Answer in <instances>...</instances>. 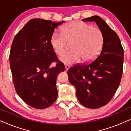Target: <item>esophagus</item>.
Returning <instances> with one entry per match:
<instances>
[{"label":"esophagus","instance_id":"1","mask_svg":"<svg viewBox=\"0 0 131 131\" xmlns=\"http://www.w3.org/2000/svg\"><path fill=\"white\" fill-rule=\"evenodd\" d=\"M70 68V66L68 65H65V69L66 70H68Z\"/></svg>","mask_w":131,"mask_h":131}]
</instances>
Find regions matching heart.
Instances as JSON below:
<instances>
[{
  "label": "heart",
  "mask_w": 131,
  "mask_h": 131,
  "mask_svg": "<svg viewBox=\"0 0 131 131\" xmlns=\"http://www.w3.org/2000/svg\"><path fill=\"white\" fill-rule=\"evenodd\" d=\"M61 34L54 32L50 39V46L58 55L66 49L67 43L72 42V50L62 55L59 60L66 65L95 59L102 51L104 36L102 30L88 23L74 21L64 25L60 29Z\"/></svg>",
  "instance_id": "b5f03b06"
}]
</instances>
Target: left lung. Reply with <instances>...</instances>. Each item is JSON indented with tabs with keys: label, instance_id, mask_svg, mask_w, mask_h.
I'll return each instance as SVG.
<instances>
[{
	"label": "left lung",
	"instance_id": "left-lung-1",
	"mask_svg": "<svg viewBox=\"0 0 131 131\" xmlns=\"http://www.w3.org/2000/svg\"><path fill=\"white\" fill-rule=\"evenodd\" d=\"M82 21L96 23L103 34L104 44L100 55L91 62L72 66L68 75L79 102L86 108L97 109L111 101L119 86L124 49L118 35L101 17L93 16Z\"/></svg>",
	"mask_w": 131,
	"mask_h": 131
}]
</instances>
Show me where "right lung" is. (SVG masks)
<instances>
[{"label": "right lung", "instance_id": "obj_1", "mask_svg": "<svg viewBox=\"0 0 131 131\" xmlns=\"http://www.w3.org/2000/svg\"><path fill=\"white\" fill-rule=\"evenodd\" d=\"M58 23L33 19L16 35L11 46L10 66L16 93L29 106L42 109L51 106L58 97L56 78L65 65L58 62L50 39Z\"/></svg>", "mask_w": 131, "mask_h": 131}]
</instances>
